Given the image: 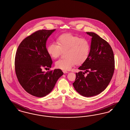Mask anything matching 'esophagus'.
<instances>
[{"mask_svg": "<svg viewBox=\"0 0 130 130\" xmlns=\"http://www.w3.org/2000/svg\"><path fill=\"white\" fill-rule=\"evenodd\" d=\"M63 73H64V74H65V73H68V72H67V71H63Z\"/></svg>", "mask_w": 130, "mask_h": 130, "instance_id": "obj_1", "label": "esophagus"}]
</instances>
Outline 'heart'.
Listing matches in <instances>:
<instances>
[{
  "label": "heart",
  "instance_id": "obj_1",
  "mask_svg": "<svg viewBox=\"0 0 130 130\" xmlns=\"http://www.w3.org/2000/svg\"><path fill=\"white\" fill-rule=\"evenodd\" d=\"M65 51L66 58L58 60L55 66L63 71H69L76 63L81 64L87 59L90 51V44L86 38L64 34L57 38V43H51L47 47V52L54 59Z\"/></svg>",
  "mask_w": 130,
  "mask_h": 130
}]
</instances>
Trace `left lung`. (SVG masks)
Returning a JSON list of instances; mask_svg holds the SVG:
<instances>
[{
  "label": "left lung",
  "mask_w": 130,
  "mask_h": 130,
  "mask_svg": "<svg viewBox=\"0 0 130 130\" xmlns=\"http://www.w3.org/2000/svg\"><path fill=\"white\" fill-rule=\"evenodd\" d=\"M86 33L92 37L90 51L87 59L78 68L81 71L76 73L73 84L78 93L89 97L101 93L108 86L114 72L115 59L107 42L95 33ZM87 72L89 73L86 77Z\"/></svg>",
  "instance_id": "8db88e82"
}]
</instances>
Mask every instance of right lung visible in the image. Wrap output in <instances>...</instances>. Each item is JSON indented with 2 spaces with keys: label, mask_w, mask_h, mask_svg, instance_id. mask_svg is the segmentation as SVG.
<instances>
[{
  "label": "right lung",
  "mask_w": 130,
  "mask_h": 130,
  "mask_svg": "<svg viewBox=\"0 0 130 130\" xmlns=\"http://www.w3.org/2000/svg\"><path fill=\"white\" fill-rule=\"evenodd\" d=\"M56 30H40L25 38L18 47L15 70L18 80L27 93L37 97L50 93L63 73L60 69L45 73L43 67H51L52 60L47 52L46 43Z\"/></svg>",
  "instance_id": "obj_1"
}]
</instances>
